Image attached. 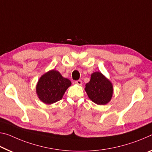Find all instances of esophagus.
<instances>
[{"instance_id":"esophagus-1","label":"esophagus","mask_w":152,"mask_h":152,"mask_svg":"<svg viewBox=\"0 0 152 152\" xmlns=\"http://www.w3.org/2000/svg\"><path fill=\"white\" fill-rule=\"evenodd\" d=\"M75 83L76 84V85H83V82H82V80H78L75 81Z\"/></svg>"}]
</instances>
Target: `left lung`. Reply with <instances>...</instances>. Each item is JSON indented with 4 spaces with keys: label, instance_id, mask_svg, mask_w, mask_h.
Returning a JSON list of instances; mask_svg holds the SVG:
<instances>
[{
    "label": "left lung",
    "instance_id": "left-lung-1",
    "mask_svg": "<svg viewBox=\"0 0 152 152\" xmlns=\"http://www.w3.org/2000/svg\"><path fill=\"white\" fill-rule=\"evenodd\" d=\"M85 91L89 99L97 105H105L110 102L113 95V85L99 72L91 74L89 83L86 84Z\"/></svg>",
    "mask_w": 152,
    "mask_h": 152
}]
</instances>
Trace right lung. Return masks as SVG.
<instances>
[{
  "mask_svg": "<svg viewBox=\"0 0 152 152\" xmlns=\"http://www.w3.org/2000/svg\"><path fill=\"white\" fill-rule=\"evenodd\" d=\"M71 81L64 78L58 71L52 69L40 77L37 85V94L46 104H52L61 100Z\"/></svg>",
  "mask_w": 152,
  "mask_h": 152,
  "instance_id": "1",
  "label": "right lung"
}]
</instances>
